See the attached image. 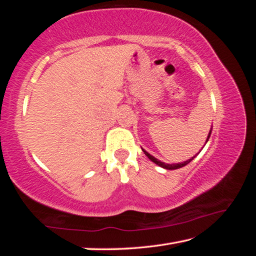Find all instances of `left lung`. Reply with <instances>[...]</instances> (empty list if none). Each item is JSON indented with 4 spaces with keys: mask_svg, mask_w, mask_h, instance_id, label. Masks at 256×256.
Masks as SVG:
<instances>
[{
    "mask_svg": "<svg viewBox=\"0 0 256 256\" xmlns=\"http://www.w3.org/2000/svg\"><path fill=\"white\" fill-rule=\"evenodd\" d=\"M211 131H212V126H211V130H210V132H209V134H208V138H206V144L208 141H209V138H210V136H211ZM142 149V148H141ZM142 151H144V154L146 156V157H148L151 162H154L156 164H158L159 167H162V168H164V170H178V168H182V167H184V166H186V164H190V162H192V160L196 157V156L198 154V152H200V151H198V152L196 154V156H193L192 158H190V159H188L186 160V162H178V164H164V162H160V160H158L157 158H154L152 154H150L148 151H146L144 149H142Z\"/></svg>",
    "mask_w": 256,
    "mask_h": 256,
    "instance_id": "1",
    "label": "left lung"
}]
</instances>
